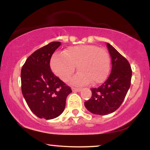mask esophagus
I'll return each mask as SVG.
<instances>
[{
  "mask_svg": "<svg viewBox=\"0 0 150 150\" xmlns=\"http://www.w3.org/2000/svg\"><path fill=\"white\" fill-rule=\"evenodd\" d=\"M72 89L74 92H80L81 91V88H77V87H72Z\"/></svg>",
  "mask_w": 150,
  "mask_h": 150,
  "instance_id": "1",
  "label": "esophagus"
}]
</instances>
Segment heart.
Returning a JSON list of instances; mask_svg holds the SVG:
<instances>
[{
  "label": "heart",
  "instance_id": "obj_1",
  "mask_svg": "<svg viewBox=\"0 0 150 150\" xmlns=\"http://www.w3.org/2000/svg\"><path fill=\"white\" fill-rule=\"evenodd\" d=\"M80 70L71 80L75 85H93L103 82L110 70V58L107 51L94 45H80L68 48L63 53H56L51 60L52 71L61 80L66 82Z\"/></svg>",
  "mask_w": 150,
  "mask_h": 150
}]
</instances>
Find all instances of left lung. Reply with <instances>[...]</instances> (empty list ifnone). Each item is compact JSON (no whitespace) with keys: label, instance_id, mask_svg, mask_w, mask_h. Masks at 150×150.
<instances>
[{"label":"left lung","instance_id":"obj_1","mask_svg":"<svg viewBox=\"0 0 150 150\" xmlns=\"http://www.w3.org/2000/svg\"><path fill=\"white\" fill-rule=\"evenodd\" d=\"M112 69L108 79L97 88H92V97L85 106L91 113L107 115L120 107L130 87L132 70L130 63L117 50L107 43Z\"/></svg>","mask_w":150,"mask_h":150}]
</instances>
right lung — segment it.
<instances>
[{"label": "right lung", "mask_w": 150, "mask_h": 150, "mask_svg": "<svg viewBox=\"0 0 150 150\" xmlns=\"http://www.w3.org/2000/svg\"><path fill=\"white\" fill-rule=\"evenodd\" d=\"M61 42H53L37 50L27 58L21 70L22 92L29 108L37 117L46 120L63 113L69 86L56 77L50 60Z\"/></svg>", "instance_id": "right-lung-1"}]
</instances>
